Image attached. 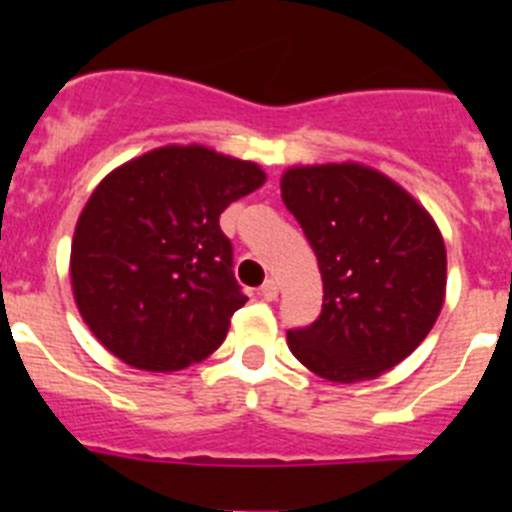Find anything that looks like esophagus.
Returning a JSON list of instances; mask_svg holds the SVG:
<instances>
[{
  "mask_svg": "<svg viewBox=\"0 0 512 512\" xmlns=\"http://www.w3.org/2000/svg\"><path fill=\"white\" fill-rule=\"evenodd\" d=\"M277 295H279V284L274 282V279H266L264 284H261V297H264V300H277Z\"/></svg>",
  "mask_w": 512,
  "mask_h": 512,
  "instance_id": "esophagus-1",
  "label": "esophagus"
}]
</instances>
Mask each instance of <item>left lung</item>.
I'll list each match as a JSON object with an SVG mask.
<instances>
[{
	"label": "left lung",
	"mask_w": 512,
	"mask_h": 512,
	"mask_svg": "<svg viewBox=\"0 0 512 512\" xmlns=\"http://www.w3.org/2000/svg\"><path fill=\"white\" fill-rule=\"evenodd\" d=\"M282 200L318 256L323 312L287 330L312 374L377 379L431 333L446 300V246L431 212L372 166H292Z\"/></svg>",
	"instance_id": "8db88e82"
}]
</instances>
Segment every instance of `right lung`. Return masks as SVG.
Returning a JSON list of instances; mask_svg holds the SVG:
<instances>
[{
  "label": "right lung",
  "instance_id": "obj_1",
  "mask_svg": "<svg viewBox=\"0 0 512 512\" xmlns=\"http://www.w3.org/2000/svg\"><path fill=\"white\" fill-rule=\"evenodd\" d=\"M264 182L259 164L189 143L130 158L97 184L71 241V289L112 356L179 372L225 341L246 295L220 212Z\"/></svg>",
  "mask_w": 512,
  "mask_h": 512
}]
</instances>
